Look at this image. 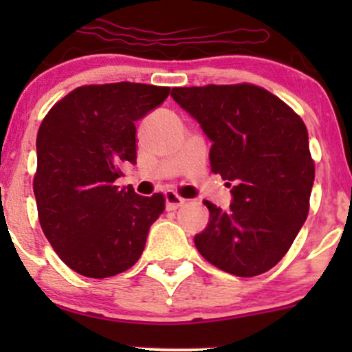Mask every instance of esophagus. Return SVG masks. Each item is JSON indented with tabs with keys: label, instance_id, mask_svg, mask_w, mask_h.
<instances>
[{
	"label": "esophagus",
	"instance_id": "esophagus-1",
	"mask_svg": "<svg viewBox=\"0 0 352 352\" xmlns=\"http://www.w3.org/2000/svg\"><path fill=\"white\" fill-rule=\"evenodd\" d=\"M165 199H166V209H168V211H175V209H179L180 206L186 204V199L179 196L177 192H173V190H168V192L165 194Z\"/></svg>",
	"mask_w": 352,
	"mask_h": 352
}]
</instances>
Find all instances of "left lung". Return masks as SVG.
Returning <instances> with one entry per match:
<instances>
[{
    "mask_svg": "<svg viewBox=\"0 0 352 352\" xmlns=\"http://www.w3.org/2000/svg\"><path fill=\"white\" fill-rule=\"evenodd\" d=\"M172 97L212 141L211 172L232 187L228 211L204 201L199 254L221 271L252 278L289 250L310 209L315 163L301 117L250 83L173 88Z\"/></svg>",
    "mask_w": 352,
    "mask_h": 352,
    "instance_id": "obj_1",
    "label": "left lung"
}]
</instances>
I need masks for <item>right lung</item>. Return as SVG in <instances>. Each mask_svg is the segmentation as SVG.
I'll use <instances>...</instances> for the list:
<instances>
[{"mask_svg": "<svg viewBox=\"0 0 352 352\" xmlns=\"http://www.w3.org/2000/svg\"><path fill=\"white\" fill-rule=\"evenodd\" d=\"M168 87L83 85L54 104L37 133L34 194L45 239L67 267L110 278L133 267L165 196H138L116 180L136 163L134 122L158 107Z\"/></svg>", "mask_w": 352, "mask_h": 352, "instance_id": "add662e5", "label": "right lung"}]
</instances>
